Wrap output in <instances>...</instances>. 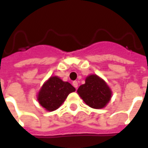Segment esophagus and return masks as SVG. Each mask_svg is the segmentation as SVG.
I'll list each match as a JSON object with an SVG mask.
<instances>
[{"mask_svg": "<svg viewBox=\"0 0 148 148\" xmlns=\"http://www.w3.org/2000/svg\"><path fill=\"white\" fill-rule=\"evenodd\" d=\"M73 86L77 89V86H78V82H77V81H74V82H73Z\"/></svg>", "mask_w": 148, "mask_h": 148, "instance_id": "esophagus-1", "label": "esophagus"}]
</instances>
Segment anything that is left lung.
<instances>
[{
    "label": "left lung",
    "mask_w": 148,
    "mask_h": 148,
    "mask_svg": "<svg viewBox=\"0 0 148 148\" xmlns=\"http://www.w3.org/2000/svg\"><path fill=\"white\" fill-rule=\"evenodd\" d=\"M87 106L93 109H102L111 99L112 91L105 81L96 74H91L86 78V83L77 90Z\"/></svg>",
    "instance_id": "8db88e82"
}]
</instances>
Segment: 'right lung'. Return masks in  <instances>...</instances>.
Returning a JSON list of instances; mask_svg holds the SVG:
<instances>
[{
    "mask_svg": "<svg viewBox=\"0 0 148 148\" xmlns=\"http://www.w3.org/2000/svg\"><path fill=\"white\" fill-rule=\"evenodd\" d=\"M75 91L71 83L63 82L57 76L51 77L42 85L37 99L41 106L49 112L55 111L64 102L67 96Z\"/></svg>",
    "mask_w": 148,
    "mask_h": 148,
    "instance_id": "right-lung-1",
    "label": "right lung"
}]
</instances>
